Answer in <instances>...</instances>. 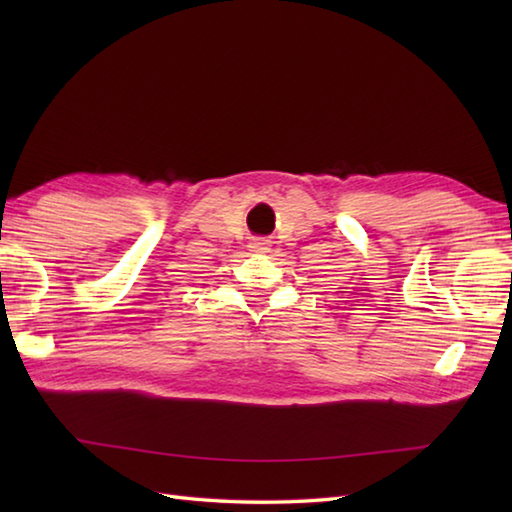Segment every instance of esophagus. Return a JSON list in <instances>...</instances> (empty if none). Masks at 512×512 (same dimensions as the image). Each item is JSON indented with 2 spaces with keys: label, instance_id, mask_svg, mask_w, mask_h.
Wrapping results in <instances>:
<instances>
[{
  "label": "esophagus",
  "instance_id": "obj_1",
  "mask_svg": "<svg viewBox=\"0 0 512 512\" xmlns=\"http://www.w3.org/2000/svg\"><path fill=\"white\" fill-rule=\"evenodd\" d=\"M250 250H253V253H266L268 242L266 239H255V242H250Z\"/></svg>",
  "mask_w": 512,
  "mask_h": 512
}]
</instances>
